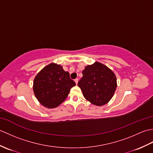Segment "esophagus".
<instances>
[{
  "label": "esophagus",
  "mask_w": 153,
  "mask_h": 153,
  "mask_svg": "<svg viewBox=\"0 0 153 153\" xmlns=\"http://www.w3.org/2000/svg\"><path fill=\"white\" fill-rule=\"evenodd\" d=\"M74 82H75V83H76V85H77V83H78V79H74Z\"/></svg>",
  "instance_id": "1"
}]
</instances>
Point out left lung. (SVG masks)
I'll return each mask as SVG.
<instances>
[{"instance_id":"1","label":"left lung","mask_w":153,"mask_h":153,"mask_svg":"<svg viewBox=\"0 0 153 153\" xmlns=\"http://www.w3.org/2000/svg\"><path fill=\"white\" fill-rule=\"evenodd\" d=\"M82 74L78 86L85 99L96 106L108 103L117 87L116 77L112 70L105 64L95 62L85 66Z\"/></svg>"}]
</instances>
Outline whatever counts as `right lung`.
I'll use <instances>...</instances> for the list:
<instances>
[{"label": "right lung", "instance_id": "add662e5", "mask_svg": "<svg viewBox=\"0 0 153 153\" xmlns=\"http://www.w3.org/2000/svg\"><path fill=\"white\" fill-rule=\"evenodd\" d=\"M76 85L70 74L60 64L51 63L45 66L33 80V89L38 101L48 108H54L62 103Z\"/></svg>", "mask_w": 153, "mask_h": 153}]
</instances>
